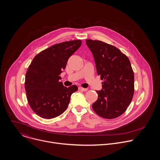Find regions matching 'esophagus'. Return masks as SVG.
Here are the masks:
<instances>
[{"mask_svg": "<svg viewBox=\"0 0 160 160\" xmlns=\"http://www.w3.org/2000/svg\"><path fill=\"white\" fill-rule=\"evenodd\" d=\"M78 89L80 90H82V91H83V92H85V91L88 90V88H83V87H78Z\"/></svg>", "mask_w": 160, "mask_h": 160, "instance_id": "esophagus-1", "label": "esophagus"}]
</instances>
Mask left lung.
Segmentation results:
<instances>
[{
  "label": "left lung",
  "instance_id": "left-lung-1",
  "mask_svg": "<svg viewBox=\"0 0 160 160\" xmlns=\"http://www.w3.org/2000/svg\"><path fill=\"white\" fill-rule=\"evenodd\" d=\"M92 52L102 88L96 90L92 108L104 118H116L127 110L134 92V74L128 57L118 48L100 40H86Z\"/></svg>",
  "mask_w": 160,
  "mask_h": 160
}]
</instances>
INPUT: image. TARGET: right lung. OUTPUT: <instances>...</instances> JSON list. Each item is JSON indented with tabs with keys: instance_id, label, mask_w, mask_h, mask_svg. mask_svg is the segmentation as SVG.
Listing matches in <instances>:
<instances>
[{
	"instance_id": "1",
	"label": "right lung",
	"mask_w": 160,
	"mask_h": 160,
	"mask_svg": "<svg viewBox=\"0 0 160 160\" xmlns=\"http://www.w3.org/2000/svg\"><path fill=\"white\" fill-rule=\"evenodd\" d=\"M75 40L55 44L35 56L25 77V88L28 104L39 117L51 119L66 109L71 95L78 90L73 85L64 87L59 80L69 58L80 47Z\"/></svg>"
}]
</instances>
